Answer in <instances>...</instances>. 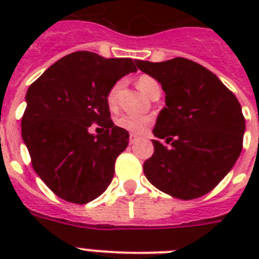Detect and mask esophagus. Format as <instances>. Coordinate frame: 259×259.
I'll return each instance as SVG.
<instances>
[{
	"instance_id": "obj_1",
	"label": "esophagus",
	"mask_w": 259,
	"mask_h": 259,
	"mask_svg": "<svg viewBox=\"0 0 259 259\" xmlns=\"http://www.w3.org/2000/svg\"><path fill=\"white\" fill-rule=\"evenodd\" d=\"M138 141V136H136V134H130L129 137V142L130 144H134V142Z\"/></svg>"
}]
</instances>
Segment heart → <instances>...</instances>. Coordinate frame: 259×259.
I'll use <instances>...</instances> for the list:
<instances>
[{
	"mask_svg": "<svg viewBox=\"0 0 259 259\" xmlns=\"http://www.w3.org/2000/svg\"><path fill=\"white\" fill-rule=\"evenodd\" d=\"M122 82H117L111 89L109 90L107 93V105H109L110 109H114L117 106V97L118 91L121 89ZM137 87L141 90L142 93L150 97V94L153 93L156 89H160V84L156 79H153L152 76H148V75H141L140 78L137 79ZM118 127H121L123 130H127L130 133L133 134H144L145 132H148L152 123H153V119L150 117H137V115H121L115 121Z\"/></svg>",
	"mask_w": 259,
	"mask_h": 259,
	"instance_id": "b5f03b06",
	"label": "heart"
}]
</instances>
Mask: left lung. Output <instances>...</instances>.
Returning a JSON list of instances; mask_svg holds the SVG:
<instances>
[{"instance_id":"left-lung-1","label":"left lung","mask_w":259,"mask_h":259,"mask_svg":"<svg viewBox=\"0 0 259 259\" xmlns=\"http://www.w3.org/2000/svg\"><path fill=\"white\" fill-rule=\"evenodd\" d=\"M136 64L165 91L166 106L153 129L154 153L144 162L146 179L177 199L203 196L242 152L246 125L237 97L217 75L188 59Z\"/></svg>"}]
</instances>
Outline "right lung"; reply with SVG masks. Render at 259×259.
<instances>
[{
    "label": "right lung",
    "instance_id": "right-lung-1",
    "mask_svg": "<svg viewBox=\"0 0 259 259\" xmlns=\"http://www.w3.org/2000/svg\"><path fill=\"white\" fill-rule=\"evenodd\" d=\"M134 71L132 59L79 51L52 64L26 91L22 140L34 172L66 201L86 204L113 180L129 133L114 125L106 98L118 79ZM93 123L105 132L90 135Z\"/></svg>",
    "mask_w": 259,
    "mask_h": 259
}]
</instances>
